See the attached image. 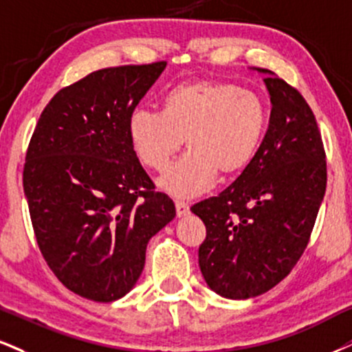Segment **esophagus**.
<instances>
[{"label":"esophagus","mask_w":352,"mask_h":352,"mask_svg":"<svg viewBox=\"0 0 352 352\" xmlns=\"http://www.w3.org/2000/svg\"><path fill=\"white\" fill-rule=\"evenodd\" d=\"M176 214L177 217H184L189 214V204L184 201H176Z\"/></svg>","instance_id":"esophagus-1"}]
</instances>
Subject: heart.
Here are the masks:
<instances>
[{"mask_svg": "<svg viewBox=\"0 0 352 352\" xmlns=\"http://www.w3.org/2000/svg\"><path fill=\"white\" fill-rule=\"evenodd\" d=\"M267 125V109L253 91L215 81L176 86L163 111L129 116L130 146L140 162L162 171L186 142L189 151L158 177V188L176 197L196 196L215 181L235 176L253 162Z\"/></svg>", "mask_w": 352, "mask_h": 352, "instance_id": "b5f03b06", "label": "heart"}]
</instances>
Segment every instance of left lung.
<instances>
[{
    "instance_id": "obj_1",
    "label": "left lung",
    "mask_w": 352,
    "mask_h": 352,
    "mask_svg": "<svg viewBox=\"0 0 352 352\" xmlns=\"http://www.w3.org/2000/svg\"><path fill=\"white\" fill-rule=\"evenodd\" d=\"M263 73L271 116L253 162L219 196L190 207L206 223L199 267L215 294L243 300L267 292L307 248L327 190V160L310 106Z\"/></svg>"
}]
</instances>
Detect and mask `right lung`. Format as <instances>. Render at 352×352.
I'll return each mask as SVG.
<instances>
[{"instance_id":"1","label":"right lung","mask_w":352,"mask_h":352,"mask_svg":"<svg viewBox=\"0 0 352 352\" xmlns=\"http://www.w3.org/2000/svg\"><path fill=\"white\" fill-rule=\"evenodd\" d=\"M164 68L89 73L52 98L30 138L23 184L38 248L63 285L89 300L129 294L150 238L176 217L127 133L129 116Z\"/></svg>"}]
</instances>
